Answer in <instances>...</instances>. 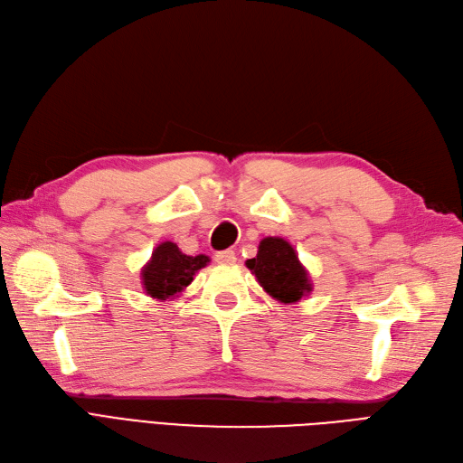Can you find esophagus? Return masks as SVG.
Masks as SVG:
<instances>
[{
  "label": "esophagus",
  "mask_w": 463,
  "mask_h": 463,
  "mask_svg": "<svg viewBox=\"0 0 463 463\" xmlns=\"http://www.w3.org/2000/svg\"><path fill=\"white\" fill-rule=\"evenodd\" d=\"M215 261L221 263V265H232V263H236V253L232 250L217 251L215 253Z\"/></svg>",
  "instance_id": "1"
}]
</instances>
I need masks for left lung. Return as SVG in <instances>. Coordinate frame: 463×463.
Returning a JSON list of instances; mask_svg holds the SVG:
<instances>
[{
    "label": "left lung",
    "mask_w": 463,
    "mask_h": 463,
    "mask_svg": "<svg viewBox=\"0 0 463 463\" xmlns=\"http://www.w3.org/2000/svg\"><path fill=\"white\" fill-rule=\"evenodd\" d=\"M265 292L280 303H298L311 292L309 272L301 265L294 246L279 236L260 242L258 255L246 261Z\"/></svg>",
    "instance_id": "left-lung-1"
}]
</instances>
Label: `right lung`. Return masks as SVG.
Here are the masks:
<instances>
[{
	"instance_id": "obj_1",
	"label": "right lung",
	"mask_w": 463,
	"mask_h": 463,
	"mask_svg": "<svg viewBox=\"0 0 463 463\" xmlns=\"http://www.w3.org/2000/svg\"><path fill=\"white\" fill-rule=\"evenodd\" d=\"M210 263L208 255H186L177 244L162 242L152 251L150 261L143 267V288L146 296L158 301L179 298L183 289L193 282L194 275Z\"/></svg>"
}]
</instances>
